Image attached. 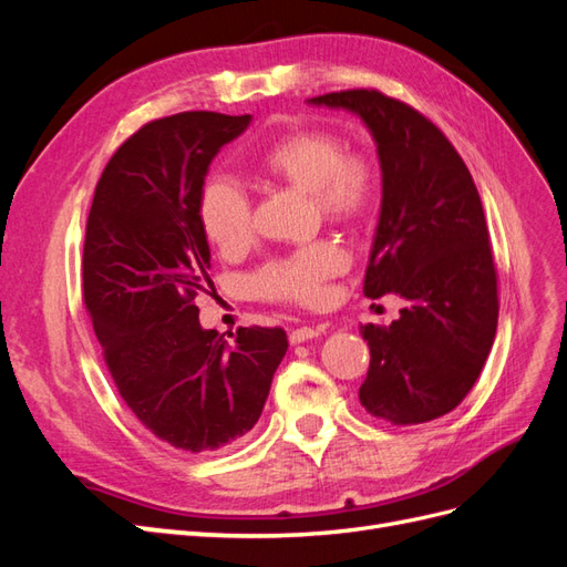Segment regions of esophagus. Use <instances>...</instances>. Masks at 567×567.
<instances>
[{
    "label": "esophagus",
    "instance_id": "esophagus-1",
    "mask_svg": "<svg viewBox=\"0 0 567 567\" xmlns=\"http://www.w3.org/2000/svg\"><path fill=\"white\" fill-rule=\"evenodd\" d=\"M323 331H326V326H300V329L290 331L288 338H290V342H293V346H298V342L317 338V336H321Z\"/></svg>",
    "mask_w": 567,
    "mask_h": 567
}]
</instances>
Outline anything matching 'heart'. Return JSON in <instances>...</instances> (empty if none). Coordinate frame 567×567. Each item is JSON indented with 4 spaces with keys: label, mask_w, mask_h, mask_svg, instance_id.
I'll return each instance as SVG.
<instances>
[{
    "label": "heart",
    "mask_w": 567,
    "mask_h": 567,
    "mask_svg": "<svg viewBox=\"0 0 567 567\" xmlns=\"http://www.w3.org/2000/svg\"><path fill=\"white\" fill-rule=\"evenodd\" d=\"M262 173L310 192L323 217L362 219L381 192L379 165L364 151L342 148L340 136L326 130H300L271 144L260 158ZM200 221L210 241L225 252L244 250L255 234L252 200L231 177H215L200 194ZM348 269V252L331 238L307 244L267 262L252 277L267 300L317 305L326 284Z\"/></svg>",
    "instance_id": "b5f03b06"
}]
</instances>
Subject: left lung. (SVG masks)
Returning a JSON list of instances; mask_svg holds the SVG:
<instances>
[{"label": "left lung", "instance_id": "obj_1", "mask_svg": "<svg viewBox=\"0 0 567 567\" xmlns=\"http://www.w3.org/2000/svg\"><path fill=\"white\" fill-rule=\"evenodd\" d=\"M371 130L383 173L364 296L406 300L390 326L364 323L371 362L359 402L392 425L456 409L492 350L499 293L477 188L452 142L423 113L379 90L310 99Z\"/></svg>", "mask_w": 567, "mask_h": 567}]
</instances>
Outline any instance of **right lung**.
<instances>
[{
  "label": "right lung",
  "mask_w": 567,
  "mask_h": 567,
  "mask_svg": "<svg viewBox=\"0 0 567 567\" xmlns=\"http://www.w3.org/2000/svg\"><path fill=\"white\" fill-rule=\"evenodd\" d=\"M250 115L186 111L151 120L120 146L94 188L82 300L120 398L182 452H217L262 414L286 331L250 326L231 342L198 321L210 281L200 194L217 151Z\"/></svg>",
  "instance_id": "add662e5"
}]
</instances>
